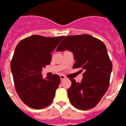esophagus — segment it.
I'll list each match as a JSON object with an SVG mask.
<instances>
[{
    "mask_svg": "<svg viewBox=\"0 0 126 126\" xmlns=\"http://www.w3.org/2000/svg\"><path fill=\"white\" fill-rule=\"evenodd\" d=\"M60 77H61V79H65L66 78V77L64 75H63V74H61V75L60 76Z\"/></svg>",
    "mask_w": 126,
    "mask_h": 126,
    "instance_id": "obj_1",
    "label": "esophagus"
}]
</instances>
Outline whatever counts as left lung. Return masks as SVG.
Returning a JSON list of instances; mask_svg holds the SVG:
<instances>
[{
	"label": "left lung",
	"instance_id": "obj_1",
	"mask_svg": "<svg viewBox=\"0 0 126 126\" xmlns=\"http://www.w3.org/2000/svg\"><path fill=\"white\" fill-rule=\"evenodd\" d=\"M71 51L76 63L73 67L84 71L81 83L70 78L67 90L69 101L79 110L94 107L106 93L109 86L112 64L103 42L89 35L66 36L56 51Z\"/></svg>",
	"mask_w": 126,
	"mask_h": 126
}]
</instances>
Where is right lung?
<instances>
[{"label": "right lung", "mask_w": 126, "mask_h": 126, "mask_svg": "<svg viewBox=\"0 0 126 126\" xmlns=\"http://www.w3.org/2000/svg\"><path fill=\"white\" fill-rule=\"evenodd\" d=\"M64 38L32 35L20 41L16 47L11 62L16 91L32 109H43L53 101L61 78L53 74L44 79L42 68L50 64L51 52Z\"/></svg>", "instance_id": "obj_1"}]
</instances>
